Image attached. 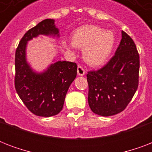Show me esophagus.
<instances>
[{"label":"esophagus","instance_id":"esophagus-1","mask_svg":"<svg viewBox=\"0 0 152 152\" xmlns=\"http://www.w3.org/2000/svg\"><path fill=\"white\" fill-rule=\"evenodd\" d=\"M77 73H78L79 76H83V75H85L86 72L83 67L79 65L78 68H77Z\"/></svg>","mask_w":152,"mask_h":152}]
</instances>
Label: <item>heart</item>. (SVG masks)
Listing matches in <instances>:
<instances>
[{
	"label": "heart",
	"instance_id": "1",
	"mask_svg": "<svg viewBox=\"0 0 152 152\" xmlns=\"http://www.w3.org/2000/svg\"><path fill=\"white\" fill-rule=\"evenodd\" d=\"M62 44L72 50L75 47L83 49V58L91 65L103 64L110 57L115 44V35L111 31L95 25H85L74 31L72 42L64 39Z\"/></svg>",
	"mask_w": 152,
	"mask_h": 152
}]
</instances>
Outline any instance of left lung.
Segmentation results:
<instances>
[{
  "instance_id": "left-lung-1",
  "label": "left lung",
  "mask_w": 152,
  "mask_h": 152,
  "mask_svg": "<svg viewBox=\"0 0 152 152\" xmlns=\"http://www.w3.org/2000/svg\"><path fill=\"white\" fill-rule=\"evenodd\" d=\"M140 57L134 42L125 31L115 54L98 71L88 72V104L93 113L109 117L125 109L137 91Z\"/></svg>"
}]
</instances>
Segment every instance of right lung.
Listing matches in <instances>:
<instances>
[{
	"label": "right lung",
	"mask_w": 152,
	"mask_h": 152,
	"mask_svg": "<svg viewBox=\"0 0 152 152\" xmlns=\"http://www.w3.org/2000/svg\"><path fill=\"white\" fill-rule=\"evenodd\" d=\"M39 35L59 38L55 20L46 19L25 33L15 51V88L18 95L31 113L40 117L59 113L69 86L77 73L76 63L56 61L42 72L32 69L27 60V42Z\"/></svg>",
	"instance_id": "obj_1"
}]
</instances>
